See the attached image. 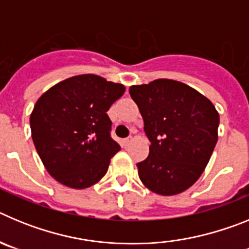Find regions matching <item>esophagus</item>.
Here are the masks:
<instances>
[{"label": "esophagus", "mask_w": 249, "mask_h": 249, "mask_svg": "<svg viewBox=\"0 0 249 249\" xmlns=\"http://www.w3.org/2000/svg\"><path fill=\"white\" fill-rule=\"evenodd\" d=\"M131 141H132V137L124 138V140H122V144H123V146H127V144L131 143Z\"/></svg>", "instance_id": "esophagus-1"}]
</instances>
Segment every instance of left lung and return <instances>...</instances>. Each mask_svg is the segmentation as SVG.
Masks as SVG:
<instances>
[{"label":"left lung","instance_id":"8db88e82","mask_svg":"<svg viewBox=\"0 0 249 249\" xmlns=\"http://www.w3.org/2000/svg\"><path fill=\"white\" fill-rule=\"evenodd\" d=\"M148 137L149 155L138 176L152 192L173 196L199 178L218 140L219 114L208 98L173 80L131 86Z\"/></svg>","mask_w":249,"mask_h":249}]
</instances>
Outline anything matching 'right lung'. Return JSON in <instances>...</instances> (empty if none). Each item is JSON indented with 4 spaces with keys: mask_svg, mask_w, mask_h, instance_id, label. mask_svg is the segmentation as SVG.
Wrapping results in <instances>:
<instances>
[{
    "mask_svg": "<svg viewBox=\"0 0 249 249\" xmlns=\"http://www.w3.org/2000/svg\"><path fill=\"white\" fill-rule=\"evenodd\" d=\"M124 86L96 74L57 83L38 98L31 113L32 140L46 169L59 183L82 190L97 183L121 149L111 137L107 111Z\"/></svg>",
    "mask_w": 249,
    "mask_h": 249,
    "instance_id": "add662e5",
    "label": "right lung"
}]
</instances>
